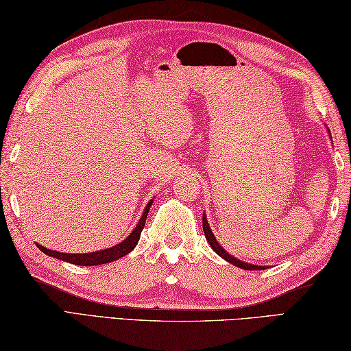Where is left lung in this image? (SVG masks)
<instances>
[{
	"instance_id": "8db88e82",
	"label": "left lung",
	"mask_w": 351,
	"mask_h": 351,
	"mask_svg": "<svg viewBox=\"0 0 351 351\" xmlns=\"http://www.w3.org/2000/svg\"><path fill=\"white\" fill-rule=\"evenodd\" d=\"M327 131H328V134H330V130H327ZM330 137H332V134H330ZM203 230H204V237H206L209 246L213 247L214 252L220 255L223 260H226L228 263L234 264V266L240 267V269H244V270H264V269H267V266H256V264H250V263H246V261H241V260H238V258H235L234 255L228 254L226 250L221 247V244L217 241V238L214 237L213 230H210V226H209V223H208L206 214H204V213H203Z\"/></svg>"
}]
</instances>
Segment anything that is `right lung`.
<instances>
[{
    "label": "right lung",
    "instance_id": "1",
    "mask_svg": "<svg viewBox=\"0 0 351 351\" xmlns=\"http://www.w3.org/2000/svg\"><path fill=\"white\" fill-rule=\"evenodd\" d=\"M153 202H154V198H151L147 206H145V209H143L142 217L138 218L136 228L131 230V234L127 238H125L123 241L116 244V246H111V247L104 249V250H96V252H88V254L58 252V250H51V249L41 246L39 243H36V246L45 255L58 258V260L67 261V263H71V264H76V266H101V264L116 261V260H119V258L128 255L131 250H133L137 246L138 240H141V234H142V230L145 228V221H147L149 208H151V204H153Z\"/></svg>",
    "mask_w": 351,
    "mask_h": 351
}]
</instances>
